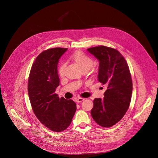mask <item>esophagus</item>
<instances>
[{
	"instance_id": "esophagus-1",
	"label": "esophagus",
	"mask_w": 158,
	"mask_h": 158,
	"mask_svg": "<svg viewBox=\"0 0 158 158\" xmlns=\"http://www.w3.org/2000/svg\"><path fill=\"white\" fill-rule=\"evenodd\" d=\"M84 100V98H76V102H82Z\"/></svg>"
}]
</instances>
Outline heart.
Returning a JSON list of instances; mask_svg holds the SVG:
<instances>
[{
	"label": "heart",
	"instance_id": "obj_1",
	"mask_svg": "<svg viewBox=\"0 0 158 158\" xmlns=\"http://www.w3.org/2000/svg\"><path fill=\"white\" fill-rule=\"evenodd\" d=\"M72 60L80 67L82 71H88L93 65V59L89 56L82 52H75L71 57ZM65 69V64H60L58 69V74L62 77L64 76Z\"/></svg>",
	"mask_w": 158,
	"mask_h": 158
}]
</instances>
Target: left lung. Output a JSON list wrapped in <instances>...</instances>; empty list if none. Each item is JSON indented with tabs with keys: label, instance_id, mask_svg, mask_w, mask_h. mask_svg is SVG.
Returning a JSON list of instances; mask_svg holds the SVG:
<instances>
[{
	"label": "left lung",
	"instance_id": "obj_1",
	"mask_svg": "<svg viewBox=\"0 0 158 158\" xmlns=\"http://www.w3.org/2000/svg\"><path fill=\"white\" fill-rule=\"evenodd\" d=\"M99 60L98 81L107 87L104 99L95 98L91 110L94 121L110 127L125 115L131 102L132 82L124 57L116 49L99 46L87 49Z\"/></svg>",
	"mask_w": 158,
	"mask_h": 158
}]
</instances>
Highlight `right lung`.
<instances>
[{
  "mask_svg": "<svg viewBox=\"0 0 158 158\" xmlns=\"http://www.w3.org/2000/svg\"><path fill=\"white\" fill-rule=\"evenodd\" d=\"M67 50L56 48L41 52L32 65L28 80L29 97L35 116L55 132L68 127L76 110V104L73 100L59 98L55 93L60 81L59 59Z\"/></svg>",
  "mask_w": 158,
  "mask_h": 158,
  "instance_id": "add662e5",
  "label": "right lung"
}]
</instances>
